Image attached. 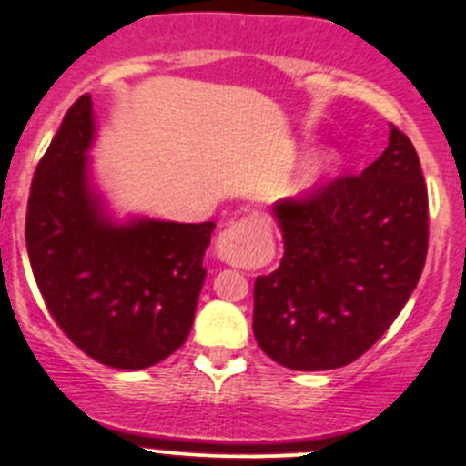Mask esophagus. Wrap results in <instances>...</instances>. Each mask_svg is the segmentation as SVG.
Masks as SVG:
<instances>
[{
    "instance_id": "esophagus-1",
    "label": "esophagus",
    "mask_w": 466,
    "mask_h": 466,
    "mask_svg": "<svg viewBox=\"0 0 466 466\" xmlns=\"http://www.w3.org/2000/svg\"><path fill=\"white\" fill-rule=\"evenodd\" d=\"M261 255V246L257 243L250 225L229 223L216 237V257L229 266H252Z\"/></svg>"
}]
</instances>
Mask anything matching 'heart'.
Here are the masks:
<instances>
[{
	"label": "heart",
	"mask_w": 466,
	"mask_h": 466,
	"mask_svg": "<svg viewBox=\"0 0 466 466\" xmlns=\"http://www.w3.org/2000/svg\"><path fill=\"white\" fill-rule=\"evenodd\" d=\"M324 176V164H309L304 168V176H302V185L304 187H313L318 185V180Z\"/></svg>",
	"instance_id": "1"
}]
</instances>
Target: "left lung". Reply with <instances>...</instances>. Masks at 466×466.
Instances as JSON below:
<instances>
[{
  "instance_id": "8db88e82",
  "label": "left lung",
  "mask_w": 466,
  "mask_h": 466,
  "mask_svg": "<svg viewBox=\"0 0 466 466\" xmlns=\"http://www.w3.org/2000/svg\"><path fill=\"white\" fill-rule=\"evenodd\" d=\"M284 237L279 268L255 281L252 329L289 370L354 363L406 307L429 252V191L410 139L360 176L333 177L272 207Z\"/></svg>"
}]
</instances>
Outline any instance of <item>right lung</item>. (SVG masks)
<instances>
[{
    "instance_id": "add662e5",
    "label": "right lung",
    "mask_w": 466,
    "mask_h": 466,
    "mask_svg": "<svg viewBox=\"0 0 466 466\" xmlns=\"http://www.w3.org/2000/svg\"><path fill=\"white\" fill-rule=\"evenodd\" d=\"M92 98L65 115L42 155L26 207L35 284L65 336L98 363L144 370L180 350L205 281L214 223L115 225L89 189Z\"/></svg>"
}]
</instances>
